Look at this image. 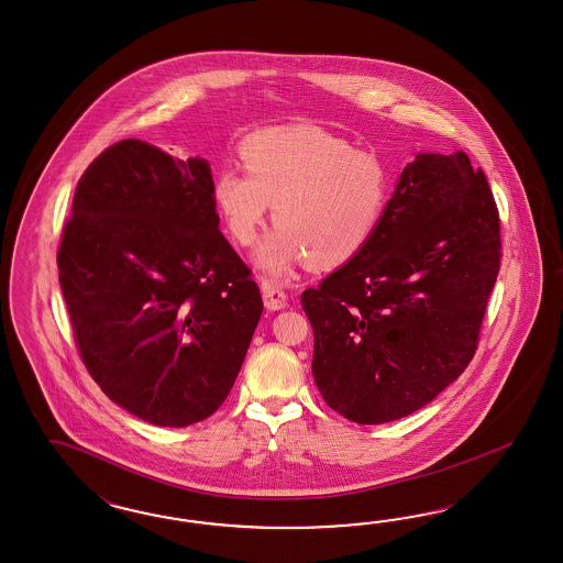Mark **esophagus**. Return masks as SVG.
<instances>
[{
    "instance_id": "1",
    "label": "esophagus",
    "mask_w": 563,
    "mask_h": 563,
    "mask_svg": "<svg viewBox=\"0 0 563 563\" xmlns=\"http://www.w3.org/2000/svg\"><path fill=\"white\" fill-rule=\"evenodd\" d=\"M262 297H264V306L268 311H278L287 306V295L271 280L262 283Z\"/></svg>"
}]
</instances>
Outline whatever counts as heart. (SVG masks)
I'll use <instances>...</instances> for the list:
<instances>
[{
  "instance_id": "b5f03b06",
  "label": "heart",
  "mask_w": 563,
  "mask_h": 563,
  "mask_svg": "<svg viewBox=\"0 0 563 563\" xmlns=\"http://www.w3.org/2000/svg\"><path fill=\"white\" fill-rule=\"evenodd\" d=\"M239 154L245 170L222 167L212 200L241 245L257 238L274 205L278 224L256 252L274 276L307 257L325 268L358 256L390 202L386 161L320 128H266L245 137Z\"/></svg>"
}]
</instances>
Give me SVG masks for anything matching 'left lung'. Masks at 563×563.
I'll return each instance as SVG.
<instances>
[{
	"mask_svg": "<svg viewBox=\"0 0 563 563\" xmlns=\"http://www.w3.org/2000/svg\"><path fill=\"white\" fill-rule=\"evenodd\" d=\"M501 257L499 212L466 154H417L358 256L303 290L325 405L377 426L466 369Z\"/></svg>",
	"mask_w": 563,
	"mask_h": 563,
	"instance_id": "left-lung-1",
	"label": "left lung"
}]
</instances>
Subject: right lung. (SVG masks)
<instances>
[{
    "instance_id": "1",
    "label": "right lung",
    "mask_w": 563,
    "mask_h": 563,
    "mask_svg": "<svg viewBox=\"0 0 563 563\" xmlns=\"http://www.w3.org/2000/svg\"><path fill=\"white\" fill-rule=\"evenodd\" d=\"M88 374L158 427L210 417L262 316L252 271L219 229L205 158L121 140L82 173L57 250Z\"/></svg>"
}]
</instances>
